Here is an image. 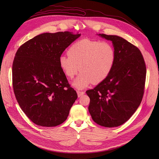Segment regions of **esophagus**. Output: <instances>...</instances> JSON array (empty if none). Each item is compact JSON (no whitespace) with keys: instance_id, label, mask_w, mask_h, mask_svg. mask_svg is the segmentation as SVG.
<instances>
[{"instance_id":"esophagus-1","label":"esophagus","mask_w":159,"mask_h":159,"mask_svg":"<svg viewBox=\"0 0 159 159\" xmlns=\"http://www.w3.org/2000/svg\"><path fill=\"white\" fill-rule=\"evenodd\" d=\"M85 93L84 91H77V95L79 97H80L82 95H83Z\"/></svg>"}]
</instances>
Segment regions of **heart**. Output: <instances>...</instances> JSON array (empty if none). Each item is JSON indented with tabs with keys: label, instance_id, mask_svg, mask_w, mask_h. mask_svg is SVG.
<instances>
[{
	"label": "heart",
	"instance_id": "heart-1",
	"mask_svg": "<svg viewBox=\"0 0 159 159\" xmlns=\"http://www.w3.org/2000/svg\"><path fill=\"white\" fill-rule=\"evenodd\" d=\"M68 55L59 58V66L66 77L72 79L80 70L81 73L73 85L83 89L104 81L111 72L116 59V52L109 42L82 39L68 49Z\"/></svg>",
	"mask_w": 159,
	"mask_h": 159
}]
</instances>
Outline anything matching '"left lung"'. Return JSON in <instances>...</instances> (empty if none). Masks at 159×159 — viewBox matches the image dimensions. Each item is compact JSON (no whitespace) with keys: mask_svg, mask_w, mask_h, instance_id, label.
I'll return each instance as SVG.
<instances>
[{"mask_svg":"<svg viewBox=\"0 0 159 159\" xmlns=\"http://www.w3.org/2000/svg\"><path fill=\"white\" fill-rule=\"evenodd\" d=\"M98 35L112 42L116 59L109 76L86 91L90 98L88 110L100 126L117 127L129 119L141 103L146 67L139 49L126 40L116 35Z\"/></svg>","mask_w":159,"mask_h":159,"instance_id":"left-lung-1","label":"left lung"}]
</instances>
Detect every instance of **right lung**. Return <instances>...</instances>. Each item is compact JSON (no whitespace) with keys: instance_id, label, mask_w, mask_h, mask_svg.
Segmentation results:
<instances>
[{"instance_id":"1","label":"right lung","mask_w":159,"mask_h":159,"mask_svg":"<svg viewBox=\"0 0 159 159\" xmlns=\"http://www.w3.org/2000/svg\"><path fill=\"white\" fill-rule=\"evenodd\" d=\"M80 36L70 31L42 33L16 52L12 66L14 93L22 110L38 126L63 123L77 98L60 68L59 58Z\"/></svg>"}]
</instances>
